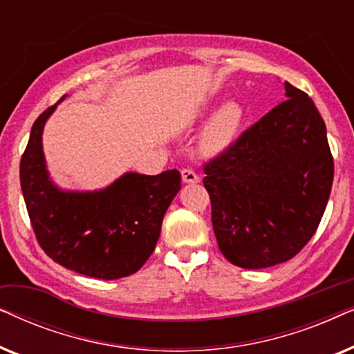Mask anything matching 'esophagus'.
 <instances>
[{"instance_id":"1","label":"esophagus","mask_w":354,"mask_h":354,"mask_svg":"<svg viewBox=\"0 0 354 354\" xmlns=\"http://www.w3.org/2000/svg\"><path fill=\"white\" fill-rule=\"evenodd\" d=\"M182 180L183 183H198L200 182V177L196 176L195 171H192V169H182Z\"/></svg>"}]
</instances>
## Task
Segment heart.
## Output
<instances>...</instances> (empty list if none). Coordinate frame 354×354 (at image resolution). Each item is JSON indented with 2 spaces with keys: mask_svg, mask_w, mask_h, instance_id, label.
<instances>
[{
  "mask_svg": "<svg viewBox=\"0 0 354 354\" xmlns=\"http://www.w3.org/2000/svg\"><path fill=\"white\" fill-rule=\"evenodd\" d=\"M207 113V108L203 109V114ZM248 122V113L240 101L230 100L221 104L211 114L205 129L198 140V147L205 156H221L235 147L245 125Z\"/></svg>",
  "mask_w": 354,
  "mask_h": 354,
  "instance_id": "heart-1",
  "label": "heart"
}]
</instances>
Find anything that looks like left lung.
Wrapping results in <instances>:
<instances>
[{
    "instance_id": "1",
    "label": "left lung",
    "mask_w": 354,
    "mask_h": 354,
    "mask_svg": "<svg viewBox=\"0 0 354 354\" xmlns=\"http://www.w3.org/2000/svg\"><path fill=\"white\" fill-rule=\"evenodd\" d=\"M287 100L205 166L212 229L243 269L285 263L311 240L326 211L333 159L313 100L288 82Z\"/></svg>"
}]
</instances>
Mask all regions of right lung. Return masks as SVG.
<instances>
[{
    "mask_svg": "<svg viewBox=\"0 0 354 354\" xmlns=\"http://www.w3.org/2000/svg\"><path fill=\"white\" fill-rule=\"evenodd\" d=\"M57 104L33 122L21 159L33 232L43 251L66 269L103 280L127 277L151 256L162 217L180 190V172H125L100 190H64L50 177L43 153V129Z\"/></svg>",
    "mask_w": 354,
    "mask_h": 354,
    "instance_id": "right-lung-1",
    "label": "right lung"
}]
</instances>
